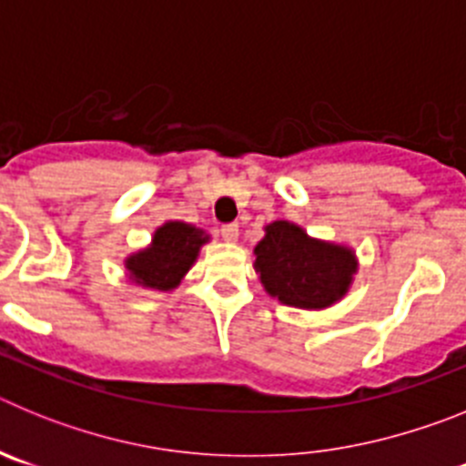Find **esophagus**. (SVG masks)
Listing matches in <instances>:
<instances>
[{"label":"esophagus","mask_w":466,"mask_h":466,"mask_svg":"<svg viewBox=\"0 0 466 466\" xmlns=\"http://www.w3.org/2000/svg\"><path fill=\"white\" fill-rule=\"evenodd\" d=\"M238 224H226L221 226V238H224L226 242H236L238 240Z\"/></svg>","instance_id":"esophagus-1"}]
</instances>
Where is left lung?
I'll return each mask as SVG.
<instances>
[{"label":"left lung","mask_w":466,"mask_h":466,"mask_svg":"<svg viewBox=\"0 0 466 466\" xmlns=\"http://www.w3.org/2000/svg\"><path fill=\"white\" fill-rule=\"evenodd\" d=\"M254 268L263 289L284 306L324 310L348 294L357 273L355 252L310 238L291 221H273L254 247Z\"/></svg>","instance_id":"1"}]
</instances>
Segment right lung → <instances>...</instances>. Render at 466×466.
Masks as SVG:
<instances>
[{"label": "right lung", "mask_w": 466, "mask_h": 466, "mask_svg": "<svg viewBox=\"0 0 466 466\" xmlns=\"http://www.w3.org/2000/svg\"><path fill=\"white\" fill-rule=\"evenodd\" d=\"M208 240L209 236L203 228L184 221H167L156 228L149 247L126 258L127 275L135 284L147 289H175L196 263L200 247Z\"/></svg>", "instance_id": "right-lung-1"}]
</instances>
